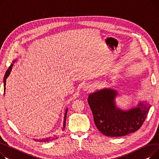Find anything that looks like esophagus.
I'll return each instance as SVG.
<instances>
[{
    "label": "esophagus",
    "instance_id": "obj_1",
    "mask_svg": "<svg viewBox=\"0 0 159 159\" xmlns=\"http://www.w3.org/2000/svg\"><path fill=\"white\" fill-rule=\"evenodd\" d=\"M82 89L84 91H89L90 90H92L93 89V86L89 83H84V85L82 87Z\"/></svg>",
    "mask_w": 159,
    "mask_h": 159
}]
</instances>
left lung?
Returning a JSON list of instances; mask_svg holds the SVG:
<instances>
[{"mask_svg":"<svg viewBox=\"0 0 159 159\" xmlns=\"http://www.w3.org/2000/svg\"><path fill=\"white\" fill-rule=\"evenodd\" d=\"M118 92L104 88L90 93L88 102L99 131L108 137H121L135 132L141 127L151 105L139 101L135 107L123 110L116 105Z\"/></svg>","mask_w":159,"mask_h":159,"instance_id":"1","label":"left lung"}]
</instances>
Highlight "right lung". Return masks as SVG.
<instances>
[{
    "instance_id": "1",
    "label": "right lung",
    "mask_w": 159,
    "mask_h": 159,
    "mask_svg": "<svg viewBox=\"0 0 159 159\" xmlns=\"http://www.w3.org/2000/svg\"><path fill=\"white\" fill-rule=\"evenodd\" d=\"M16 59H15L14 61H13V63L11 64L10 67H9V69L6 70V72L4 75V80H3V82H4V95L5 94L6 92V80L8 78V76H9V74L11 73V71L12 70V67H13L14 63L16 61ZM67 110H68V108H66L65 111V115H64V119H63V127H62V130L65 129V125H66V117H67ZM58 137H57V136H52V137H48L46 138H43V139H35V141L40 142V143H48V142H50L51 141H53L54 139H57Z\"/></svg>"
}]
</instances>
